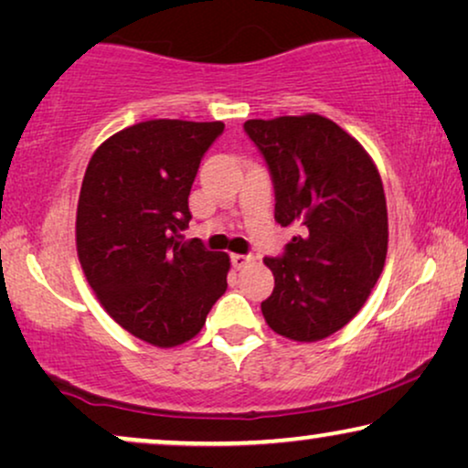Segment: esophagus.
Here are the masks:
<instances>
[{
	"label": "esophagus",
	"instance_id": "esophagus-1",
	"mask_svg": "<svg viewBox=\"0 0 468 468\" xmlns=\"http://www.w3.org/2000/svg\"><path fill=\"white\" fill-rule=\"evenodd\" d=\"M253 264V255H242V253H234L232 255V266L236 271H242V268Z\"/></svg>",
	"mask_w": 468,
	"mask_h": 468
}]
</instances>
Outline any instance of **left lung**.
I'll list each match as a JSON object with an SVG mask.
<instances>
[{
  "instance_id": "left-lung-1",
  "label": "left lung",
  "mask_w": 468,
  "mask_h": 468,
  "mask_svg": "<svg viewBox=\"0 0 468 468\" xmlns=\"http://www.w3.org/2000/svg\"><path fill=\"white\" fill-rule=\"evenodd\" d=\"M247 136L266 159L274 219L300 234L281 258L261 303L266 324L300 343L322 341L356 317L386 264L388 208L362 144L322 114L251 119Z\"/></svg>"
}]
</instances>
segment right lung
<instances>
[{"instance_id":"add662e5","label":"right lung","mask_w":468,"mask_h":468,"mask_svg":"<svg viewBox=\"0 0 468 468\" xmlns=\"http://www.w3.org/2000/svg\"><path fill=\"white\" fill-rule=\"evenodd\" d=\"M221 121H143L101 143L82 178L76 249L108 315L140 341L176 347L228 290V253L183 242L189 191Z\"/></svg>"}]
</instances>
